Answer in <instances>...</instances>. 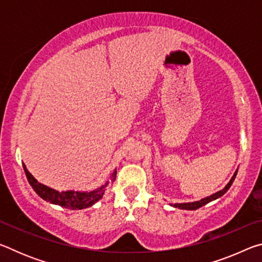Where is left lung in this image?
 <instances>
[{
  "instance_id": "obj_1",
  "label": "left lung",
  "mask_w": 262,
  "mask_h": 262,
  "mask_svg": "<svg viewBox=\"0 0 262 262\" xmlns=\"http://www.w3.org/2000/svg\"><path fill=\"white\" fill-rule=\"evenodd\" d=\"M236 176H237V171H236V173L233 174V177L231 178V180L229 181V184H228L227 186H225V187H224L223 189L220 190V192L215 193V194L210 195V196H207V198H205V199H202V200H200V201H196V202H189V203H176V205H171V206H173V207H176V208H179V209L196 210V209H199V208H201L202 206L207 205V203H209V202H210V201H212V200H216V199H219L220 196H222V195L227 193V192H228V189L230 188V186L232 185L234 178H236Z\"/></svg>"
}]
</instances>
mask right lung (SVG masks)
Segmentation results:
<instances>
[{
	"label": "right lung",
	"instance_id": "1",
	"mask_svg": "<svg viewBox=\"0 0 262 262\" xmlns=\"http://www.w3.org/2000/svg\"><path fill=\"white\" fill-rule=\"evenodd\" d=\"M24 167V172L26 174V178L29 180V184L32 186L34 192L37 193L39 196H40L42 200H45L53 205L61 206L63 208H67V209H84V208L91 207L95 205L97 201H99L101 198H103L105 187L107 186L108 183L101 186V187L97 188L95 190H91V192H75V190H67V192H59V190H55L51 187H47V186L38 183L37 180L33 178V176L28 171V168ZM115 176H117V170L113 171L112 179H115Z\"/></svg>",
	"mask_w": 262,
	"mask_h": 262
}]
</instances>
